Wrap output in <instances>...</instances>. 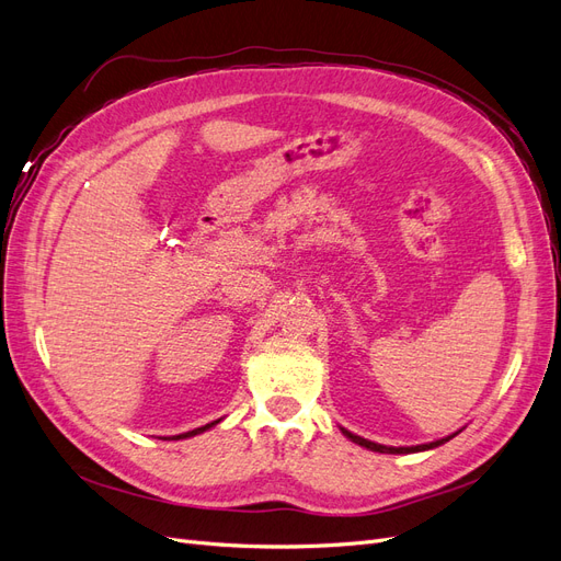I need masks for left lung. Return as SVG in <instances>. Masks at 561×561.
<instances>
[{
  "instance_id": "8db88e82",
  "label": "left lung",
  "mask_w": 561,
  "mask_h": 561,
  "mask_svg": "<svg viewBox=\"0 0 561 561\" xmlns=\"http://www.w3.org/2000/svg\"><path fill=\"white\" fill-rule=\"evenodd\" d=\"M342 433L351 439V443H355V445H360V447H365V449H369V451H379V454H414V451H428V449H435V447H439V445H445V443H449L451 437H456L458 433H451V435H447V437H443V439H435V443H428V445H416V447H386V445H377V443H369V439H365V437H360V435H353L351 431H344L342 428Z\"/></svg>"
}]
</instances>
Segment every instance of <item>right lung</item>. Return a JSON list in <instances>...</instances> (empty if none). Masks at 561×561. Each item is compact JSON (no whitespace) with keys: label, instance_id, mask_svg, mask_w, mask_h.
<instances>
[{"label":"right lung","instance_id":"right-lung-1","mask_svg":"<svg viewBox=\"0 0 561 561\" xmlns=\"http://www.w3.org/2000/svg\"><path fill=\"white\" fill-rule=\"evenodd\" d=\"M215 423H219V421H213V423H206V426H201V428H194V431H190V433H182V435H173L171 439H184V437H194V435H198V433H203V431H208V428H213Z\"/></svg>","mask_w":561,"mask_h":561}]
</instances>
